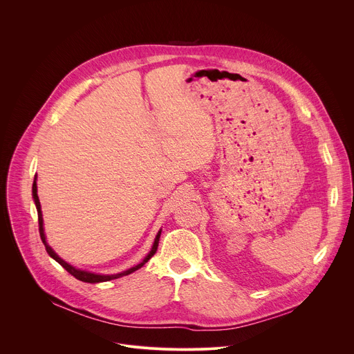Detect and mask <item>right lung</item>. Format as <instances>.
I'll return each mask as SVG.
<instances>
[{"label":"right lung","mask_w":354,"mask_h":354,"mask_svg":"<svg viewBox=\"0 0 354 354\" xmlns=\"http://www.w3.org/2000/svg\"><path fill=\"white\" fill-rule=\"evenodd\" d=\"M37 178L35 176L33 179V186H32V196H33V201H35V206H36V210H37V217H39V232H40V238H41V242L44 243L46 246V252L50 255V258H53L57 263H60L71 276H74L75 279L84 281V283H104V281H109V280H115V279H119V277H123V276H127L136 270H138L140 268H142L151 258L154 257V254L158 249V242H160V236H161V230L158 231L156 239H154V243H153V248H151V250L147 254V257L142 259V262H140L138 265L124 270V272H120V273H116V274H99V273H92V272H88V270H82V269H77L75 266L67 263L64 259H62L56 252L53 250V248L50 246L46 241V234H44V228H43V216H41V206H40V201H39V196H37V183H36Z\"/></svg>","instance_id":"1"}]
</instances>
